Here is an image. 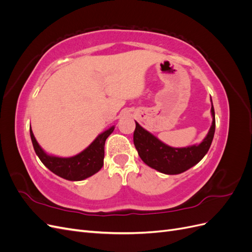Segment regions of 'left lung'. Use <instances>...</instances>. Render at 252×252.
I'll use <instances>...</instances> for the list:
<instances>
[{
    "mask_svg": "<svg viewBox=\"0 0 252 252\" xmlns=\"http://www.w3.org/2000/svg\"><path fill=\"white\" fill-rule=\"evenodd\" d=\"M211 116L212 124L205 139L200 144L182 148L168 146L135 122L133 143L142 161L151 168L165 174H179L191 168L207 154L212 143L216 131L213 105H211Z\"/></svg>",
    "mask_w": 252,
    "mask_h": 252,
    "instance_id": "left-lung-1",
    "label": "left lung"
}]
</instances>
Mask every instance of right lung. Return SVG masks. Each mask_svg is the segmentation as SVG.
Masks as SVG:
<instances>
[{
	"instance_id": "right-lung-1",
	"label": "right lung",
	"mask_w": 252,
	"mask_h": 252,
	"mask_svg": "<svg viewBox=\"0 0 252 252\" xmlns=\"http://www.w3.org/2000/svg\"><path fill=\"white\" fill-rule=\"evenodd\" d=\"M113 130L114 126H111L107 130L98 134L87 148L69 158H61L46 154L35 140L32 126L30 138L36 156L50 171L68 181H83L96 173L103 167L105 142Z\"/></svg>"
}]
</instances>
